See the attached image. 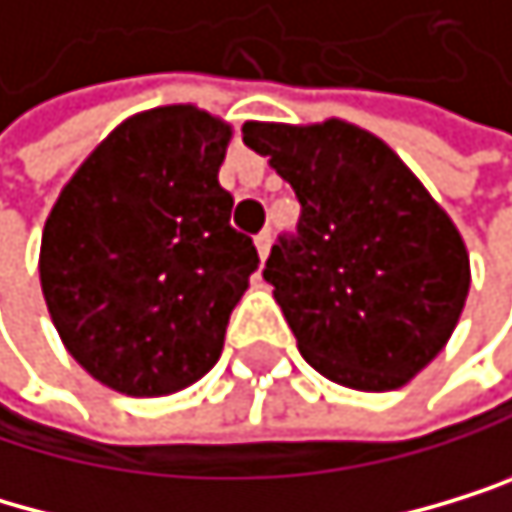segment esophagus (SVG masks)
<instances>
[{"label":"esophagus","mask_w":512,"mask_h":512,"mask_svg":"<svg viewBox=\"0 0 512 512\" xmlns=\"http://www.w3.org/2000/svg\"><path fill=\"white\" fill-rule=\"evenodd\" d=\"M270 245H273V235H270V232H261L258 239H254V248H258L261 261H267V254H270Z\"/></svg>","instance_id":"1"}]
</instances>
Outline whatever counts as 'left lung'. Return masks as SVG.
Segmentation results:
<instances>
[{
	"mask_svg": "<svg viewBox=\"0 0 512 512\" xmlns=\"http://www.w3.org/2000/svg\"><path fill=\"white\" fill-rule=\"evenodd\" d=\"M302 204L264 280L305 362L352 390H396L450 340L469 295V254L409 166L343 119L245 122Z\"/></svg>",
	"mask_w": 512,
	"mask_h": 512,
	"instance_id": "obj_1",
	"label": "left lung"
}]
</instances>
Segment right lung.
<instances>
[{"label": "right lung", "instance_id": "1", "mask_svg": "<svg viewBox=\"0 0 512 512\" xmlns=\"http://www.w3.org/2000/svg\"><path fill=\"white\" fill-rule=\"evenodd\" d=\"M232 128L194 106L125 119L49 210L40 286L65 349L128 396H166L217 365L258 248L229 226L217 172Z\"/></svg>", "mask_w": 512, "mask_h": 512}]
</instances>
